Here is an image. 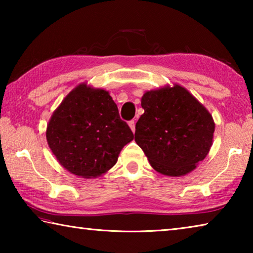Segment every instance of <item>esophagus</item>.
I'll return each instance as SVG.
<instances>
[{
  "label": "esophagus",
  "instance_id": "1",
  "mask_svg": "<svg viewBox=\"0 0 253 253\" xmlns=\"http://www.w3.org/2000/svg\"><path fill=\"white\" fill-rule=\"evenodd\" d=\"M128 125H129L130 129L132 130V132L135 131V121H129V123H128Z\"/></svg>",
  "mask_w": 253,
  "mask_h": 253
}]
</instances>
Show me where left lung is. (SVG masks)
<instances>
[{"mask_svg":"<svg viewBox=\"0 0 253 253\" xmlns=\"http://www.w3.org/2000/svg\"><path fill=\"white\" fill-rule=\"evenodd\" d=\"M135 142L154 169L182 176L207 157L215 126L209 111L186 89L175 84L145 92Z\"/></svg>","mask_w":253,"mask_h":253,"instance_id":"8db88e82","label":"left lung"}]
</instances>
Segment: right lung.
I'll list each match as a JSON object with an SVG mask.
<instances>
[{
	"mask_svg": "<svg viewBox=\"0 0 253 253\" xmlns=\"http://www.w3.org/2000/svg\"><path fill=\"white\" fill-rule=\"evenodd\" d=\"M132 138L109 93L84 84L65 98L46 128L49 147L60 164L85 178L113 168L122 148Z\"/></svg>",
	"mask_w": 253,
	"mask_h": 253,
	"instance_id": "1",
	"label": "right lung"
}]
</instances>
